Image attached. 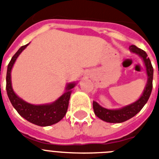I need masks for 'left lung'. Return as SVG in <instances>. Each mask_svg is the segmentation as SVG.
Listing matches in <instances>:
<instances>
[{
    "label": "left lung",
    "instance_id": "1",
    "mask_svg": "<svg viewBox=\"0 0 159 159\" xmlns=\"http://www.w3.org/2000/svg\"><path fill=\"white\" fill-rule=\"evenodd\" d=\"M129 48L131 53L139 55L143 61L145 66L146 74L148 77L147 83L141 97L136 102L128 106H123L121 108L106 109L100 106L97 102L93 101V110L95 115L98 118L108 123H121L134 117L136 114H138L142 110L144 105L147 103L153 89V68L151 64L150 59L148 57V55L144 51L137 48L135 45L129 46Z\"/></svg>",
    "mask_w": 159,
    "mask_h": 159
}]
</instances>
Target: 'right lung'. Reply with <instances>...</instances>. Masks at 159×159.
<instances>
[{"mask_svg":"<svg viewBox=\"0 0 159 159\" xmlns=\"http://www.w3.org/2000/svg\"><path fill=\"white\" fill-rule=\"evenodd\" d=\"M29 45H24L19 48V50L11 58L7 67L6 73V92L11 104L17 112L26 120L39 126H49L57 123L62 120L67 113L69 99L72 93V89L76 86V82L67 83L65 88L64 93L58 97L55 102L48 104L33 105L26 102L20 97H19L14 92L11 83V70L16 62L17 57L22 51Z\"/></svg>","mask_w":159,"mask_h":159,"instance_id":"right-lung-1","label":"right lung"}]
</instances>
